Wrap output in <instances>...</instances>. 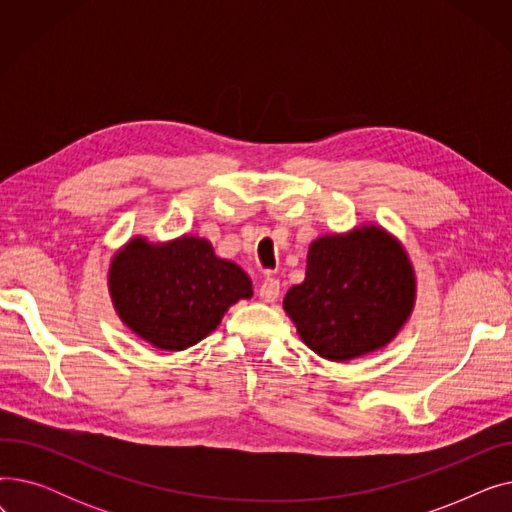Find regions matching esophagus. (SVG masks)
I'll use <instances>...</instances> for the list:
<instances>
[{
  "label": "esophagus",
  "instance_id": "obj_1",
  "mask_svg": "<svg viewBox=\"0 0 512 512\" xmlns=\"http://www.w3.org/2000/svg\"><path fill=\"white\" fill-rule=\"evenodd\" d=\"M280 297V282L276 278H267L259 286V299L265 303H274Z\"/></svg>",
  "mask_w": 512,
  "mask_h": 512
}]
</instances>
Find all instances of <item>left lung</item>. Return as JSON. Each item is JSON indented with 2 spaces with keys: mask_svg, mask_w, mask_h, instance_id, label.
<instances>
[{
  "mask_svg": "<svg viewBox=\"0 0 512 512\" xmlns=\"http://www.w3.org/2000/svg\"><path fill=\"white\" fill-rule=\"evenodd\" d=\"M417 301V276L402 242L380 224L315 238L305 280L284 297L301 340L328 361H353L388 346Z\"/></svg>",
  "mask_w": 512,
  "mask_h": 512,
  "instance_id": "1",
  "label": "left lung"
}]
</instances>
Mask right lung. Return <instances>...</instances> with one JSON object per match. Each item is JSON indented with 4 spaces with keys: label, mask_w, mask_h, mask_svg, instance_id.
<instances>
[{
    "label": "right lung",
    "mask_w": 512,
    "mask_h": 512,
    "mask_svg": "<svg viewBox=\"0 0 512 512\" xmlns=\"http://www.w3.org/2000/svg\"><path fill=\"white\" fill-rule=\"evenodd\" d=\"M107 288L122 324L170 353L201 342L234 303L253 297L242 267L193 234L166 242L132 236L112 257Z\"/></svg>",
    "instance_id": "right-lung-1"
}]
</instances>
